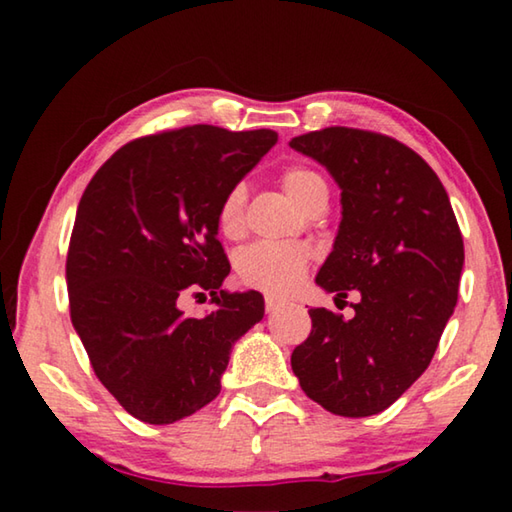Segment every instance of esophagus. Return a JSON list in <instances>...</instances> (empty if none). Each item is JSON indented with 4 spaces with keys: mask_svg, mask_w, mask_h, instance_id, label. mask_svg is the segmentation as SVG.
Returning <instances> with one entry per match:
<instances>
[{
    "mask_svg": "<svg viewBox=\"0 0 512 512\" xmlns=\"http://www.w3.org/2000/svg\"><path fill=\"white\" fill-rule=\"evenodd\" d=\"M284 305V302L280 298H273V296H266V311L268 314H273V311H277Z\"/></svg>",
    "mask_w": 512,
    "mask_h": 512,
    "instance_id": "obj_1",
    "label": "esophagus"
}]
</instances>
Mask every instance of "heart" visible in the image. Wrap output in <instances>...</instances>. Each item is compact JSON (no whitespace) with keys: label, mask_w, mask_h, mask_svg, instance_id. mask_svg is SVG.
<instances>
[{"label":"heart","mask_w":512,"mask_h":512,"mask_svg":"<svg viewBox=\"0 0 512 512\" xmlns=\"http://www.w3.org/2000/svg\"><path fill=\"white\" fill-rule=\"evenodd\" d=\"M282 187L300 210L311 196L327 189L325 180L316 171L305 167H291L284 171ZM246 187L235 185L223 196L219 205V228L225 237H237L244 230ZM307 268V250L273 241H257L239 253L237 271L248 287L266 293H287L302 280Z\"/></svg>","instance_id":"b5f03b06"}]
</instances>
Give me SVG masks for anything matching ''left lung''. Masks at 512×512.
Here are the masks:
<instances>
[{
    "instance_id": "8db88e82",
    "label": "left lung",
    "mask_w": 512,
    "mask_h": 512,
    "mask_svg": "<svg viewBox=\"0 0 512 512\" xmlns=\"http://www.w3.org/2000/svg\"><path fill=\"white\" fill-rule=\"evenodd\" d=\"M289 144L341 187V225L316 284L336 300L361 296L350 320L309 309L291 368L323 409L366 418L429 368L458 300L463 237L443 183L393 137L329 126Z\"/></svg>"
}]
</instances>
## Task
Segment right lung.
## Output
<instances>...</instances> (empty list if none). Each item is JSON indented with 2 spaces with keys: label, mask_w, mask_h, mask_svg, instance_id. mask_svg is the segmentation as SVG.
Instances as JSON below:
<instances>
[{
  "label": "right lung",
  "mask_w": 512,
  "mask_h": 512,
  "mask_svg": "<svg viewBox=\"0 0 512 512\" xmlns=\"http://www.w3.org/2000/svg\"><path fill=\"white\" fill-rule=\"evenodd\" d=\"M275 142L268 128L185 126L121 146L85 187L69 316L94 375L133 418L171 424L210 404L232 345L264 318L262 293L221 289L230 262L216 235L223 196ZM194 290L217 305L203 319L177 307Z\"/></svg>",
  "instance_id": "1"
}]
</instances>
